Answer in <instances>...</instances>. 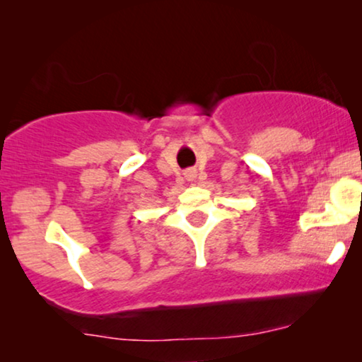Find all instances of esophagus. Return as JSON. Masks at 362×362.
Here are the masks:
<instances>
[{
  "instance_id": "34e87169",
  "label": "esophagus",
  "mask_w": 362,
  "mask_h": 362,
  "mask_svg": "<svg viewBox=\"0 0 362 362\" xmlns=\"http://www.w3.org/2000/svg\"><path fill=\"white\" fill-rule=\"evenodd\" d=\"M194 177H196V173L194 171H187L186 173V180L187 181H194Z\"/></svg>"
}]
</instances>
